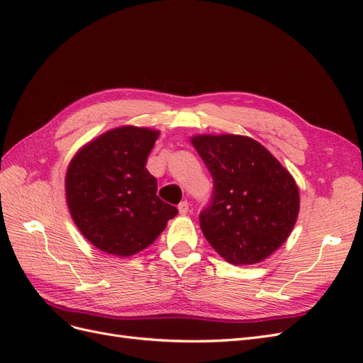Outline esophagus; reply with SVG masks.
<instances>
[{
	"mask_svg": "<svg viewBox=\"0 0 363 363\" xmlns=\"http://www.w3.org/2000/svg\"><path fill=\"white\" fill-rule=\"evenodd\" d=\"M179 212H180V215H186L189 212V203L188 201H182L180 204H179Z\"/></svg>",
	"mask_w": 363,
	"mask_h": 363,
	"instance_id": "1",
	"label": "esophagus"
}]
</instances>
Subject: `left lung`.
I'll return each instance as SVG.
<instances>
[{
  "label": "left lung",
  "instance_id": "obj_1",
  "mask_svg": "<svg viewBox=\"0 0 363 363\" xmlns=\"http://www.w3.org/2000/svg\"><path fill=\"white\" fill-rule=\"evenodd\" d=\"M192 145L213 179L200 227L219 256L251 265L271 256L291 235L300 194L289 171L257 140L239 135H199Z\"/></svg>",
  "mask_w": 363,
  "mask_h": 363
}]
</instances>
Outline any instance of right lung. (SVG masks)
I'll return each mask as SVG.
<instances>
[{
	"label": "right lung",
	"mask_w": 363,
	"mask_h": 363,
	"mask_svg": "<svg viewBox=\"0 0 363 363\" xmlns=\"http://www.w3.org/2000/svg\"><path fill=\"white\" fill-rule=\"evenodd\" d=\"M157 130L118 127L86 144L71 160L65 189L75 225L89 242L128 257L151 245L179 213L157 196L145 168Z\"/></svg>",
	"instance_id": "right-lung-1"
}]
</instances>
